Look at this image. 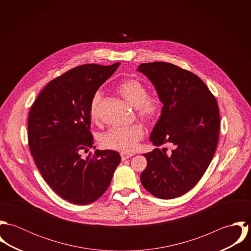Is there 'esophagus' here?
<instances>
[{
    "mask_svg": "<svg viewBox=\"0 0 251 251\" xmlns=\"http://www.w3.org/2000/svg\"><path fill=\"white\" fill-rule=\"evenodd\" d=\"M133 154L132 153H126V152H121V157H122V160H126L129 157H131Z\"/></svg>",
    "mask_w": 251,
    "mask_h": 251,
    "instance_id": "esophagus-1",
    "label": "esophagus"
}]
</instances>
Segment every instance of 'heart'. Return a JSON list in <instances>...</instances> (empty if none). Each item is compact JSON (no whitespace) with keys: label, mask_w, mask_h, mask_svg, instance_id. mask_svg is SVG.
<instances>
[{"label":"heart","mask_w":251,"mask_h":251,"mask_svg":"<svg viewBox=\"0 0 251 251\" xmlns=\"http://www.w3.org/2000/svg\"><path fill=\"white\" fill-rule=\"evenodd\" d=\"M118 91L130 105L136 108L137 117L145 123H151L159 115L162 106L160 98L156 95H148V89L141 81L134 78L126 79L119 85ZM102 98L103 93L98 91L91 100L90 115L94 121L100 118ZM143 136V127L139 125L127 127H112L100 135V142L108 150L131 152L136 149Z\"/></svg>","instance_id":"b5f03b06"}]
</instances>
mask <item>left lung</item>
I'll use <instances>...</instances> for the list:
<instances>
[{
    "mask_svg": "<svg viewBox=\"0 0 251 251\" xmlns=\"http://www.w3.org/2000/svg\"><path fill=\"white\" fill-rule=\"evenodd\" d=\"M137 71L151 81L163 103L150 140L173 147L144 153L147 167L140 179L153 196L173 199L194 187L214 157L220 126L217 101L196 74L173 64H141Z\"/></svg>",
    "mask_w": 251,
    "mask_h": 251,
    "instance_id": "left-lung-1",
    "label": "left lung"
}]
</instances>
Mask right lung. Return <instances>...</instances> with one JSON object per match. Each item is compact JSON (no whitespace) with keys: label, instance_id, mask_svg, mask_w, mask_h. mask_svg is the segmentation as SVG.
<instances>
[{"label":"right lung","instance_id":"add662e5","mask_svg":"<svg viewBox=\"0 0 251 251\" xmlns=\"http://www.w3.org/2000/svg\"><path fill=\"white\" fill-rule=\"evenodd\" d=\"M119 66L89 64L62 74L45 86L29 113L28 141L36 167L49 186L73 204L98 200L121 162L112 150L81 156L94 143L91 100Z\"/></svg>","mask_w":251,"mask_h":251}]
</instances>
